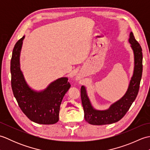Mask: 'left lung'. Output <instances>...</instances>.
Here are the masks:
<instances>
[{"label": "left lung", "instance_id": "left-lung-1", "mask_svg": "<svg viewBox=\"0 0 150 150\" xmlns=\"http://www.w3.org/2000/svg\"><path fill=\"white\" fill-rule=\"evenodd\" d=\"M129 42L134 53V71L128 90L119 100L113 104L107 110H96L91 106L84 86L81 87V95L84 119L88 123L92 125H105L118 122L125 115L137 96L142 73V48L132 32L130 33Z\"/></svg>", "mask_w": 150, "mask_h": 150}]
</instances>
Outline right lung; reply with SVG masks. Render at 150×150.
<instances>
[{
  "mask_svg": "<svg viewBox=\"0 0 150 150\" xmlns=\"http://www.w3.org/2000/svg\"><path fill=\"white\" fill-rule=\"evenodd\" d=\"M24 36L19 39L13 50L11 59V88L19 107L34 122L53 124L59 121L60 106L69 88L68 79L60 78L51 83L46 90L37 92L27 85L20 69L19 57Z\"/></svg>",
  "mask_w": 150,
  "mask_h": 150,
  "instance_id": "obj_1",
  "label": "right lung"
}]
</instances>
